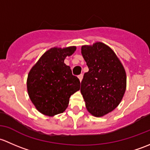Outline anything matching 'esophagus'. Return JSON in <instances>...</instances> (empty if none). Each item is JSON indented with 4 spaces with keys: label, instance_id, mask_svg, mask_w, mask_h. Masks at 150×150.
Here are the masks:
<instances>
[{
    "label": "esophagus",
    "instance_id": "esophagus-1",
    "mask_svg": "<svg viewBox=\"0 0 150 150\" xmlns=\"http://www.w3.org/2000/svg\"><path fill=\"white\" fill-rule=\"evenodd\" d=\"M78 77H79V79L80 81H81V80H82V79H83V74H81L79 75Z\"/></svg>",
    "mask_w": 150,
    "mask_h": 150
}]
</instances>
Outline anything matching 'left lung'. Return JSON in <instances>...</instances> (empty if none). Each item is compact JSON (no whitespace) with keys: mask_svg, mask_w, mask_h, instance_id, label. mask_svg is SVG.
Instances as JSON below:
<instances>
[{"mask_svg":"<svg viewBox=\"0 0 150 150\" xmlns=\"http://www.w3.org/2000/svg\"><path fill=\"white\" fill-rule=\"evenodd\" d=\"M81 54L89 68L81 83L87 110L101 117L121 103L126 88V74L113 50L100 42L83 45Z\"/></svg>","mask_w":150,"mask_h":150,"instance_id":"obj_1","label":"left lung"}]
</instances>
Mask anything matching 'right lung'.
Instances as JSON below:
<instances>
[{
  "label": "right lung",
  "mask_w": 150,
  "mask_h": 150,
  "mask_svg": "<svg viewBox=\"0 0 150 150\" xmlns=\"http://www.w3.org/2000/svg\"><path fill=\"white\" fill-rule=\"evenodd\" d=\"M76 50L75 46L46 51L32 68L27 86L31 101L39 112L53 116L67 108L71 95L79 90L80 81L64 64L66 56Z\"/></svg>",
  "instance_id": "right-lung-1"
}]
</instances>
